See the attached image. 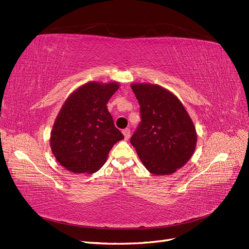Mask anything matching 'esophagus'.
<instances>
[{"label":"esophagus","mask_w":249,"mask_h":249,"mask_svg":"<svg viewBox=\"0 0 249 249\" xmlns=\"http://www.w3.org/2000/svg\"><path fill=\"white\" fill-rule=\"evenodd\" d=\"M123 134H124V139L127 140L128 138H130V136H131L130 128H124V130H123Z\"/></svg>","instance_id":"34e87169"}]
</instances>
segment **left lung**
Listing matches in <instances>:
<instances>
[{"label": "left lung", "mask_w": 249, "mask_h": 249, "mask_svg": "<svg viewBox=\"0 0 249 249\" xmlns=\"http://www.w3.org/2000/svg\"><path fill=\"white\" fill-rule=\"evenodd\" d=\"M131 88L142 118L131 144L151 174L175 173L196 149L198 135L190 114L172 91L159 84L137 82Z\"/></svg>", "instance_id": "left-lung-1"}]
</instances>
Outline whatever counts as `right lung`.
I'll return each instance as SVG.
<instances>
[{"mask_svg": "<svg viewBox=\"0 0 249 249\" xmlns=\"http://www.w3.org/2000/svg\"><path fill=\"white\" fill-rule=\"evenodd\" d=\"M118 89L116 81H89L64 102L50 133V148L70 172H97L113 145L124 139L107 109L109 99Z\"/></svg>", "mask_w": 249, "mask_h": 249, "instance_id": "1", "label": "right lung"}]
</instances>
